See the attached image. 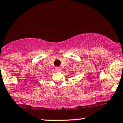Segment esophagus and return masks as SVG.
<instances>
[{
  "instance_id": "34e87169",
  "label": "esophagus",
  "mask_w": 123,
  "mask_h": 123,
  "mask_svg": "<svg viewBox=\"0 0 123 123\" xmlns=\"http://www.w3.org/2000/svg\"><path fill=\"white\" fill-rule=\"evenodd\" d=\"M61 69L62 68H61L60 67H55V71H56V72H61Z\"/></svg>"
}]
</instances>
